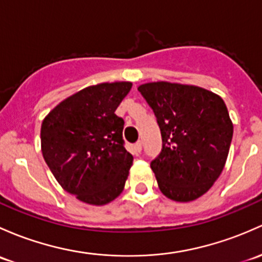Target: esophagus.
Wrapping results in <instances>:
<instances>
[{"label": "esophagus", "mask_w": 262, "mask_h": 262, "mask_svg": "<svg viewBox=\"0 0 262 262\" xmlns=\"http://www.w3.org/2000/svg\"><path fill=\"white\" fill-rule=\"evenodd\" d=\"M134 150H136V153L142 152V142H140V140L134 144Z\"/></svg>", "instance_id": "1"}]
</instances>
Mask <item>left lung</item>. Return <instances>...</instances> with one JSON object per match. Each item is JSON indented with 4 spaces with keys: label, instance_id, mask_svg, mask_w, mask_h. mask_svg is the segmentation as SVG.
<instances>
[{
    "label": "left lung",
    "instance_id": "left-lung-1",
    "mask_svg": "<svg viewBox=\"0 0 262 262\" xmlns=\"http://www.w3.org/2000/svg\"><path fill=\"white\" fill-rule=\"evenodd\" d=\"M140 94L153 109L163 148L150 163L159 189L176 202L206 193L224 170L233 124L224 99L205 88L145 82Z\"/></svg>",
    "mask_w": 262,
    "mask_h": 262
}]
</instances>
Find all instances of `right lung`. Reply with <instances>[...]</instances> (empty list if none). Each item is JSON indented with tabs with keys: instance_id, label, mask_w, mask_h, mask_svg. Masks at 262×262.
Here are the masks:
<instances>
[{
	"instance_id": "right-lung-1",
	"label": "right lung",
	"mask_w": 262,
	"mask_h": 262,
	"mask_svg": "<svg viewBox=\"0 0 262 262\" xmlns=\"http://www.w3.org/2000/svg\"><path fill=\"white\" fill-rule=\"evenodd\" d=\"M130 81L100 82L60 101L41 124V152L60 186L79 201L104 206L123 192L133 156L115 114Z\"/></svg>"
}]
</instances>
